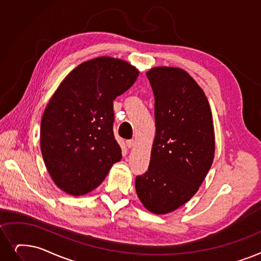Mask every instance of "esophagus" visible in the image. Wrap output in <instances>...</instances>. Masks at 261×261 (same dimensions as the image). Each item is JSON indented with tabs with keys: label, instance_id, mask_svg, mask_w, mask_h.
<instances>
[{
	"label": "esophagus",
	"instance_id": "obj_1",
	"mask_svg": "<svg viewBox=\"0 0 261 261\" xmlns=\"http://www.w3.org/2000/svg\"><path fill=\"white\" fill-rule=\"evenodd\" d=\"M126 143H127L128 148H132V147H134V144H135V142H134L133 140H129V141H127Z\"/></svg>",
	"mask_w": 261,
	"mask_h": 261
}]
</instances>
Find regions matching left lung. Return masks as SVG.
I'll return each instance as SVG.
<instances>
[{
	"label": "left lung",
	"instance_id": "left-lung-1",
	"mask_svg": "<svg viewBox=\"0 0 261 261\" xmlns=\"http://www.w3.org/2000/svg\"><path fill=\"white\" fill-rule=\"evenodd\" d=\"M154 95L155 137L148 171L135 178L144 207L166 214L195 195L214 158L212 113L203 90L187 71H147Z\"/></svg>",
	"mask_w": 261,
	"mask_h": 261
}]
</instances>
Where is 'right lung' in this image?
<instances>
[{
  "label": "right lung",
  "instance_id": "right-lung-1",
  "mask_svg": "<svg viewBox=\"0 0 261 261\" xmlns=\"http://www.w3.org/2000/svg\"><path fill=\"white\" fill-rule=\"evenodd\" d=\"M138 75L130 63L101 56L75 67L50 99L40 123V149L54 184L67 194H87L120 161L113 101Z\"/></svg>",
  "mask_w": 261,
  "mask_h": 261
}]
</instances>
